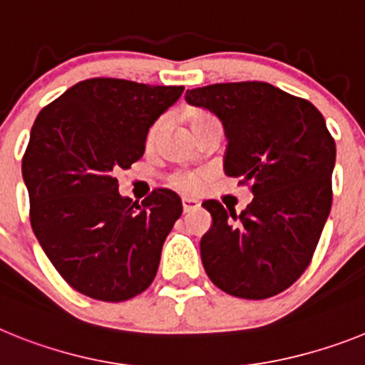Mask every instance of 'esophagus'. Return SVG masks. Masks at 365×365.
<instances>
[{
  "label": "esophagus",
  "mask_w": 365,
  "mask_h": 365,
  "mask_svg": "<svg viewBox=\"0 0 365 365\" xmlns=\"http://www.w3.org/2000/svg\"><path fill=\"white\" fill-rule=\"evenodd\" d=\"M199 208V201L195 199H190V197H182V210L185 212H193Z\"/></svg>",
  "instance_id": "34e87169"
}]
</instances>
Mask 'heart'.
<instances>
[{"instance_id":"1","label":"heart","mask_w":365,"mask_h":365,"mask_svg":"<svg viewBox=\"0 0 365 365\" xmlns=\"http://www.w3.org/2000/svg\"><path fill=\"white\" fill-rule=\"evenodd\" d=\"M206 117H210V115H206V113L202 111H190V124H197L199 120H202V118ZM160 130H163V122L160 120L157 122V124L151 125L150 133H148V144H153L155 140H157ZM170 182H172L175 188L182 190V192H195V190H199V186H201V177H199L197 173L192 172H179L175 173V175H172Z\"/></svg>"}]
</instances>
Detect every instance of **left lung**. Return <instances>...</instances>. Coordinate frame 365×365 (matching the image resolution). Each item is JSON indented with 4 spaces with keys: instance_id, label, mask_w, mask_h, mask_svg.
I'll list each match as a JSON object with an SVG mask.
<instances>
[{
    "instance_id": "left-lung-1",
    "label": "left lung",
    "mask_w": 365,
    "mask_h": 365,
    "mask_svg": "<svg viewBox=\"0 0 365 365\" xmlns=\"http://www.w3.org/2000/svg\"><path fill=\"white\" fill-rule=\"evenodd\" d=\"M225 125V173L250 186L240 215L205 201L212 227L201 237L208 278L227 294L265 299L305 272L333 202L336 144L324 115L267 82H230L186 91Z\"/></svg>"
}]
</instances>
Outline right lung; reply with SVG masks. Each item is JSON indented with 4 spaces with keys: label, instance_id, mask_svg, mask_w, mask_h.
I'll list each match as a JSON object with an SVG mask.
<instances>
[{
    "label": "right lung",
    "instance_id": "obj_1",
    "mask_svg": "<svg viewBox=\"0 0 365 365\" xmlns=\"http://www.w3.org/2000/svg\"><path fill=\"white\" fill-rule=\"evenodd\" d=\"M182 91V86L89 78L34 120L21 160L31 225L74 291L125 302L153 282L182 202L168 188L153 190L140 205L122 197L115 172L143 157L150 128Z\"/></svg>",
    "mask_w": 365,
    "mask_h": 365
}]
</instances>
